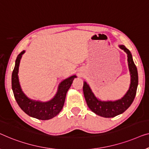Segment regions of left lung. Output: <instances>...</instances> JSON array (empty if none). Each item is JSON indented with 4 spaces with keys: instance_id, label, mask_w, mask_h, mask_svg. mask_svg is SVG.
<instances>
[{
    "instance_id": "8db88e82",
    "label": "left lung",
    "mask_w": 149,
    "mask_h": 149,
    "mask_svg": "<svg viewBox=\"0 0 149 149\" xmlns=\"http://www.w3.org/2000/svg\"><path fill=\"white\" fill-rule=\"evenodd\" d=\"M119 47L127 54V62L131 75L130 86L122 98L116 101H101L94 95L88 84L86 81L84 82V95L88 106L92 111L101 117H113L122 113L131 105L136 94L138 83L137 68L130 51L123 45H120Z\"/></svg>"
}]
</instances>
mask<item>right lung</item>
Masks as SVG:
<instances>
[{"instance_id":"right-lung-1","label":"right lung","mask_w":149,"mask_h":149,"mask_svg":"<svg viewBox=\"0 0 149 149\" xmlns=\"http://www.w3.org/2000/svg\"><path fill=\"white\" fill-rule=\"evenodd\" d=\"M24 53V51H22L17 56L15 61V65L12 73L11 85L15 98L20 108L28 116L41 120L52 119L59 113V112L62 110L67 92L76 76L73 75L63 81L59 84L56 95L49 101L42 102L31 100L22 92L18 79L19 65L22 55Z\"/></svg>"}]
</instances>
